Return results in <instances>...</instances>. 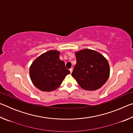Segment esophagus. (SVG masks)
I'll list each match as a JSON object with an SVG mask.
<instances>
[{
  "label": "esophagus",
  "mask_w": 133,
  "mask_h": 133,
  "mask_svg": "<svg viewBox=\"0 0 133 133\" xmlns=\"http://www.w3.org/2000/svg\"><path fill=\"white\" fill-rule=\"evenodd\" d=\"M70 73H72V71H73V69L71 68L70 69Z\"/></svg>",
  "instance_id": "34e87169"
}]
</instances>
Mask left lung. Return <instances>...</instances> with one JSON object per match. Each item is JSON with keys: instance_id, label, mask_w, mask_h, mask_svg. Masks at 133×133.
<instances>
[{"instance_id": "obj_1", "label": "left lung", "mask_w": 133, "mask_h": 133, "mask_svg": "<svg viewBox=\"0 0 133 133\" xmlns=\"http://www.w3.org/2000/svg\"><path fill=\"white\" fill-rule=\"evenodd\" d=\"M77 62L71 73L85 90L94 91L102 87L110 76L106 58L98 51L85 49L75 53Z\"/></svg>"}]
</instances>
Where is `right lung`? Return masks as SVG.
Wrapping results in <instances>:
<instances>
[{
    "instance_id": "right-lung-1",
    "label": "right lung",
    "mask_w": 133,
    "mask_h": 133,
    "mask_svg": "<svg viewBox=\"0 0 133 133\" xmlns=\"http://www.w3.org/2000/svg\"><path fill=\"white\" fill-rule=\"evenodd\" d=\"M56 50L46 51L37 57L29 68L31 82L43 91H52L60 86L66 76L70 73Z\"/></svg>"
}]
</instances>
